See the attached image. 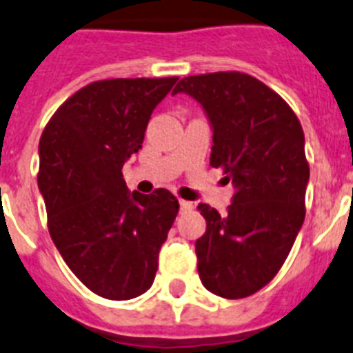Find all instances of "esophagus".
Masks as SVG:
<instances>
[{
	"instance_id": "34e87169",
	"label": "esophagus",
	"mask_w": 353,
	"mask_h": 353,
	"mask_svg": "<svg viewBox=\"0 0 353 353\" xmlns=\"http://www.w3.org/2000/svg\"><path fill=\"white\" fill-rule=\"evenodd\" d=\"M192 209H194V205H192L191 201L180 200V210H182V212H188V210H192Z\"/></svg>"
}]
</instances>
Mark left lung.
Masks as SVG:
<instances>
[{"label":"left lung","instance_id":"obj_1","mask_svg":"<svg viewBox=\"0 0 353 353\" xmlns=\"http://www.w3.org/2000/svg\"><path fill=\"white\" fill-rule=\"evenodd\" d=\"M173 92H188L205 108L210 165L236 189L223 216L198 205L207 221L196 241L201 284L228 300L246 298L279 273L305 219L302 125L275 90L239 71L185 77Z\"/></svg>","mask_w":353,"mask_h":353}]
</instances>
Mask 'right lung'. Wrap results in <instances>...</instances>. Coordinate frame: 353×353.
<instances>
[{
	"label": "right lung",
	"mask_w": 353,
	"mask_h": 353,
	"mask_svg": "<svg viewBox=\"0 0 353 353\" xmlns=\"http://www.w3.org/2000/svg\"><path fill=\"white\" fill-rule=\"evenodd\" d=\"M176 80L89 83L57 108L41 135L37 182L48 230L69 270L98 296L130 300L155 279L179 200L168 189L130 194L121 170Z\"/></svg>",
	"instance_id": "1"
}]
</instances>
